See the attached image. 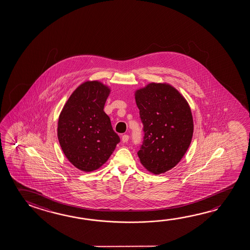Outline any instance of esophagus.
<instances>
[{
    "instance_id": "esophagus-1",
    "label": "esophagus",
    "mask_w": 250,
    "mask_h": 250,
    "mask_svg": "<svg viewBox=\"0 0 250 250\" xmlns=\"http://www.w3.org/2000/svg\"><path fill=\"white\" fill-rule=\"evenodd\" d=\"M128 140H129V136L126 135V134L122 136V141H123V143H126V142H128Z\"/></svg>"
}]
</instances>
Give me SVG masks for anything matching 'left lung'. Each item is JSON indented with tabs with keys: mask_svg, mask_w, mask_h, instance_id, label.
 I'll list each match as a JSON object with an SVG mask.
<instances>
[{
	"mask_svg": "<svg viewBox=\"0 0 250 250\" xmlns=\"http://www.w3.org/2000/svg\"><path fill=\"white\" fill-rule=\"evenodd\" d=\"M135 99L144 131L138 156L148 171L163 173L180 162L190 146V107L176 89L166 83H151L137 90Z\"/></svg>",
	"mask_w": 250,
	"mask_h": 250,
	"instance_id": "left-lung-1",
	"label": "left lung"
}]
</instances>
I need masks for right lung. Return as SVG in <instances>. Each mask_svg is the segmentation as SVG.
I'll use <instances>...</instances> for the list:
<instances>
[{
	"instance_id": "right-lung-1",
	"label": "right lung",
	"mask_w": 250,
	"mask_h": 250,
	"mask_svg": "<svg viewBox=\"0 0 250 250\" xmlns=\"http://www.w3.org/2000/svg\"><path fill=\"white\" fill-rule=\"evenodd\" d=\"M110 89L98 81L85 82L71 94L59 116L58 136L70 163L83 172L106 162L120 142L104 111Z\"/></svg>"
}]
</instances>
